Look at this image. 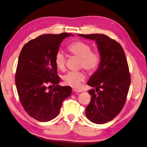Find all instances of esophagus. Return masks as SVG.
Segmentation results:
<instances>
[{
    "label": "esophagus",
    "instance_id": "obj_1",
    "mask_svg": "<svg viewBox=\"0 0 147 147\" xmlns=\"http://www.w3.org/2000/svg\"><path fill=\"white\" fill-rule=\"evenodd\" d=\"M72 91L73 92H77V93H78V92H81V90H78V89H76V88H72Z\"/></svg>",
    "mask_w": 147,
    "mask_h": 147
}]
</instances>
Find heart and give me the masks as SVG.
Wrapping results in <instances>:
<instances>
[{
  "mask_svg": "<svg viewBox=\"0 0 147 147\" xmlns=\"http://www.w3.org/2000/svg\"><path fill=\"white\" fill-rule=\"evenodd\" d=\"M67 50L71 54L81 58L80 67L88 72H93L98 67L100 63V55L98 52L91 51V47L82 41H75L68 45ZM55 64L59 70L65 69L66 57L64 53L59 51L55 57ZM65 84L75 88L80 86L81 83L86 79L83 72H69L63 78Z\"/></svg>",
  "mask_w": 147,
  "mask_h": 147,
  "instance_id": "1",
  "label": "heart"
}]
</instances>
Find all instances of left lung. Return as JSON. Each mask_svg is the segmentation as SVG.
I'll return each instance as SVG.
<instances>
[{"mask_svg": "<svg viewBox=\"0 0 147 147\" xmlns=\"http://www.w3.org/2000/svg\"><path fill=\"white\" fill-rule=\"evenodd\" d=\"M78 36L95 40L100 56L99 67L87 83L96 90L88 91L91 98L86 116L96 124L112 121L122 110L131 84L125 53L119 43L104 34Z\"/></svg>", "mask_w": 147, "mask_h": 147, "instance_id": "8db88e82", "label": "left lung"}]
</instances>
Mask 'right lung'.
Instances as JSON below:
<instances>
[{
	"label": "right lung",
	"mask_w": 147,
	"mask_h": 147,
	"mask_svg": "<svg viewBox=\"0 0 147 147\" xmlns=\"http://www.w3.org/2000/svg\"><path fill=\"white\" fill-rule=\"evenodd\" d=\"M72 34H43L22 48L16 71L15 83L22 106L39 121L57 117L64 100L72 93L70 86H61L55 57L63 40Z\"/></svg>",
	"instance_id": "add662e5"
}]
</instances>
